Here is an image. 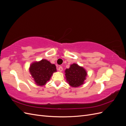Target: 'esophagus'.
Returning a JSON list of instances; mask_svg holds the SVG:
<instances>
[{"instance_id":"obj_1","label":"esophagus","mask_w":126,"mask_h":126,"mask_svg":"<svg viewBox=\"0 0 126 126\" xmlns=\"http://www.w3.org/2000/svg\"><path fill=\"white\" fill-rule=\"evenodd\" d=\"M63 70V68L62 66H60L59 68H58V70L60 71V72H62Z\"/></svg>"}]
</instances>
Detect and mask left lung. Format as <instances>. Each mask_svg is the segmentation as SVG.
Returning a JSON list of instances; mask_svg holds the SVG:
<instances>
[{"mask_svg": "<svg viewBox=\"0 0 126 126\" xmlns=\"http://www.w3.org/2000/svg\"><path fill=\"white\" fill-rule=\"evenodd\" d=\"M64 72L66 81L72 87H78L83 85L87 76L85 68L77 63L71 64Z\"/></svg>", "mask_w": 126, "mask_h": 126, "instance_id": "left-lung-1", "label": "left lung"}]
</instances>
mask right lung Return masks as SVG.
<instances>
[{"label":"right lung","mask_w":126,"mask_h":126,"mask_svg":"<svg viewBox=\"0 0 126 126\" xmlns=\"http://www.w3.org/2000/svg\"><path fill=\"white\" fill-rule=\"evenodd\" d=\"M29 69L35 84L39 86L46 84L53 73L57 71L55 64L51 63L46 59L33 62L30 65Z\"/></svg>","instance_id":"1"}]
</instances>
